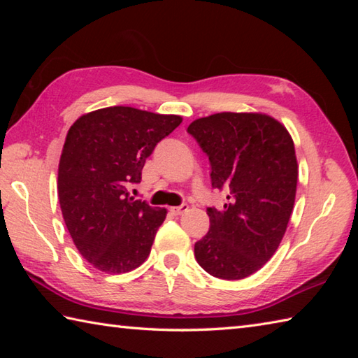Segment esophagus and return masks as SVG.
I'll use <instances>...</instances> for the list:
<instances>
[{"instance_id":"1","label":"esophagus","mask_w":358,"mask_h":358,"mask_svg":"<svg viewBox=\"0 0 358 358\" xmlns=\"http://www.w3.org/2000/svg\"><path fill=\"white\" fill-rule=\"evenodd\" d=\"M187 209H189L187 204H181V206H173V208H171V214L181 215V214H185Z\"/></svg>"}]
</instances>
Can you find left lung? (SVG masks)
Returning a JSON list of instances; mask_svg holds the SVG:
<instances>
[{
  "instance_id": "left-lung-1",
  "label": "left lung",
  "mask_w": 358,
  "mask_h": 358,
  "mask_svg": "<svg viewBox=\"0 0 358 358\" xmlns=\"http://www.w3.org/2000/svg\"><path fill=\"white\" fill-rule=\"evenodd\" d=\"M187 132L206 152L212 187H226L224 209L208 208L209 232L195 258L210 275L241 280L278 249L294 210L299 164L285 124L262 112H220Z\"/></svg>"
}]
</instances>
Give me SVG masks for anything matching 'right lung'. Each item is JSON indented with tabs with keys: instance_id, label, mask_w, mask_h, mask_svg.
<instances>
[{
	"instance_id": "add662e5",
	"label": "right lung",
	"mask_w": 358,
	"mask_h": 358,
	"mask_svg": "<svg viewBox=\"0 0 358 358\" xmlns=\"http://www.w3.org/2000/svg\"><path fill=\"white\" fill-rule=\"evenodd\" d=\"M180 115L112 106L71 126L58 164V200L67 231L86 260L106 273L134 271L150 254L167 210L129 196L158 141Z\"/></svg>"
}]
</instances>
